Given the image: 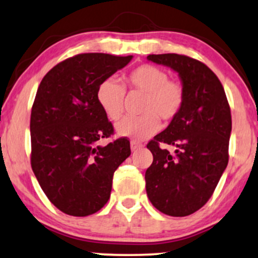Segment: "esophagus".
<instances>
[{"label": "esophagus", "mask_w": 258, "mask_h": 258, "mask_svg": "<svg viewBox=\"0 0 258 258\" xmlns=\"http://www.w3.org/2000/svg\"><path fill=\"white\" fill-rule=\"evenodd\" d=\"M141 147H142V145L139 144V142H136V141L130 142V148H132L133 152H135V151H138L139 148H141Z\"/></svg>", "instance_id": "esophagus-1"}]
</instances>
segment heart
Wrapping results in <instances>:
<instances>
[{
  "mask_svg": "<svg viewBox=\"0 0 258 258\" xmlns=\"http://www.w3.org/2000/svg\"><path fill=\"white\" fill-rule=\"evenodd\" d=\"M132 90L144 94L139 117H125L117 123L118 136L145 140L159 130V120L169 123L180 113L184 104V89L180 82L169 80L164 70L153 65H141L124 77ZM96 100L106 117L117 120L124 110V89L108 78L96 90Z\"/></svg>",
  "mask_w": 258,
  "mask_h": 258,
  "instance_id": "1",
  "label": "heart"
}]
</instances>
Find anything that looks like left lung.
Instances as JSON below:
<instances>
[{
    "mask_svg": "<svg viewBox=\"0 0 258 258\" xmlns=\"http://www.w3.org/2000/svg\"><path fill=\"white\" fill-rule=\"evenodd\" d=\"M150 61L176 71L184 89L182 110L147 144L153 162L145 174L150 202L160 213L182 217L213 196L228 164L232 117L217 76L193 57L151 54ZM174 146V154L160 147Z\"/></svg>",
    "mask_w": 258,
    "mask_h": 258,
    "instance_id": "1",
    "label": "left lung"
}]
</instances>
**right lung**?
Here are the masks:
<instances>
[{"mask_svg": "<svg viewBox=\"0 0 258 258\" xmlns=\"http://www.w3.org/2000/svg\"><path fill=\"white\" fill-rule=\"evenodd\" d=\"M133 55L78 54L54 66L39 84L31 110V166L44 195L62 213L88 216L110 199L112 178L132 153L96 100L102 82Z\"/></svg>", "mask_w": 258, "mask_h": 258, "instance_id": "add662e5", "label": "right lung"}]
</instances>
